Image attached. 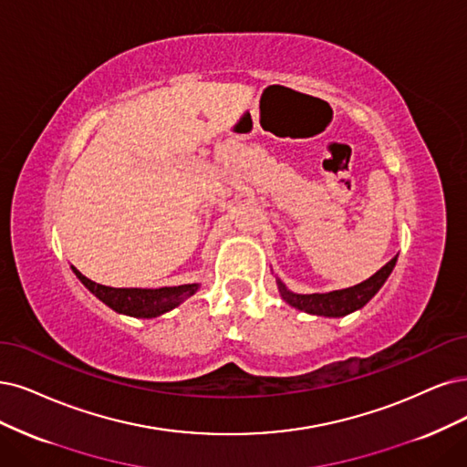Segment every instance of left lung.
<instances>
[{
	"mask_svg": "<svg viewBox=\"0 0 467 467\" xmlns=\"http://www.w3.org/2000/svg\"><path fill=\"white\" fill-rule=\"evenodd\" d=\"M394 265H396V257H392L387 265L379 269L368 281L350 288L325 292V295H296V292H290L281 279H277V286L283 300L292 307L302 309V312L314 314V316L342 317L356 312L359 307H364L377 295L379 288L385 285Z\"/></svg>",
	"mask_w": 467,
	"mask_h": 467,
	"instance_id": "obj_1",
	"label": "left lung"
}]
</instances>
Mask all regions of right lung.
<instances>
[{"instance_id":"1","label":"right lung","mask_w":467,"mask_h":467,"mask_svg":"<svg viewBox=\"0 0 467 467\" xmlns=\"http://www.w3.org/2000/svg\"><path fill=\"white\" fill-rule=\"evenodd\" d=\"M80 283L88 288L96 298L115 309L117 314H125L130 317H158L172 307L182 304L198 290L200 285H181V286H163V288H113L106 285H98L71 265Z\"/></svg>"}]
</instances>
